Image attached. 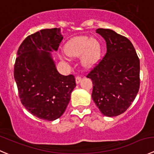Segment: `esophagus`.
Here are the masks:
<instances>
[{
  "mask_svg": "<svg viewBox=\"0 0 154 154\" xmlns=\"http://www.w3.org/2000/svg\"><path fill=\"white\" fill-rule=\"evenodd\" d=\"M81 80H82V77L81 76H76V78H75V82H76V84H79V82H81Z\"/></svg>",
  "mask_w": 154,
  "mask_h": 154,
  "instance_id": "34e87169",
  "label": "esophagus"
}]
</instances>
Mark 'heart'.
<instances>
[{
	"mask_svg": "<svg viewBox=\"0 0 154 154\" xmlns=\"http://www.w3.org/2000/svg\"><path fill=\"white\" fill-rule=\"evenodd\" d=\"M66 54L70 57L82 56V63L85 67H91L95 64L101 56V45L98 40L87 36H81L71 39L65 46ZM68 59L66 55H63Z\"/></svg>",
	"mask_w": 154,
	"mask_h": 154,
	"instance_id": "1",
	"label": "heart"
}]
</instances>
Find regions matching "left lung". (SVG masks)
<instances>
[{
  "label": "left lung",
  "instance_id": "1",
  "mask_svg": "<svg viewBox=\"0 0 154 154\" xmlns=\"http://www.w3.org/2000/svg\"><path fill=\"white\" fill-rule=\"evenodd\" d=\"M97 33L106 42L107 51L88 72L93 82L92 99L103 115L115 117L127 110L140 86V61L132 42L110 29Z\"/></svg>",
  "mask_w": 154,
  "mask_h": 154
}]
</instances>
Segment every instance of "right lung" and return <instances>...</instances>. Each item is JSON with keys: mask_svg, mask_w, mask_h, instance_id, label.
Masks as SVG:
<instances>
[{"mask_svg": "<svg viewBox=\"0 0 154 154\" xmlns=\"http://www.w3.org/2000/svg\"><path fill=\"white\" fill-rule=\"evenodd\" d=\"M62 39L56 27L29 35L19 46L15 62L14 78L22 105L45 121L63 115L76 86L74 75L59 73L51 57V51L58 49Z\"/></svg>", "mask_w": 154, "mask_h": 154, "instance_id": "obj_1", "label": "right lung"}]
</instances>
